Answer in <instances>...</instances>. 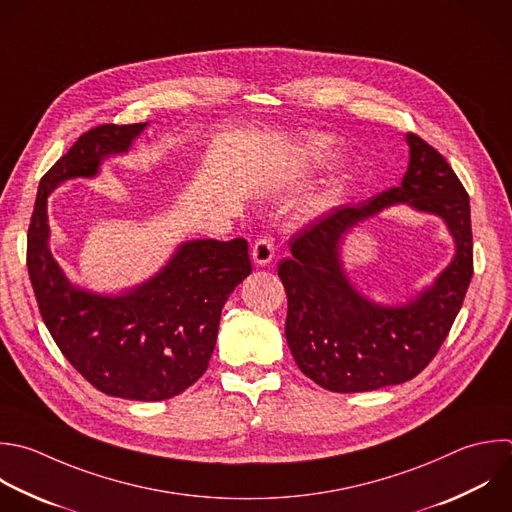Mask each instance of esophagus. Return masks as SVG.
I'll use <instances>...</instances> for the list:
<instances>
[{
    "label": "esophagus",
    "instance_id": "1",
    "mask_svg": "<svg viewBox=\"0 0 512 512\" xmlns=\"http://www.w3.org/2000/svg\"><path fill=\"white\" fill-rule=\"evenodd\" d=\"M274 258V242L268 236H260L256 240V244L252 246V260L258 266H266L270 264Z\"/></svg>",
    "mask_w": 512,
    "mask_h": 512
}]
</instances>
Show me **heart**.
<instances>
[{
	"mask_svg": "<svg viewBox=\"0 0 512 512\" xmlns=\"http://www.w3.org/2000/svg\"><path fill=\"white\" fill-rule=\"evenodd\" d=\"M336 154V146L334 140L330 136L324 134H310L308 138H304L298 146V156H296V164L300 168H320L324 166L328 160H332V156ZM330 200V196L326 198Z\"/></svg>",
	"mask_w": 512,
	"mask_h": 512,
	"instance_id": "b5f03b06",
	"label": "heart"
}]
</instances>
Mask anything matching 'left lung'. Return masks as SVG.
I'll list each match as a JSON object with an SVG mask.
<instances>
[{
  "label": "left lung",
  "instance_id": "obj_1",
  "mask_svg": "<svg viewBox=\"0 0 512 512\" xmlns=\"http://www.w3.org/2000/svg\"><path fill=\"white\" fill-rule=\"evenodd\" d=\"M402 184L356 206H340L288 242L278 264L288 296L286 340L298 368L332 392H366L420 374L436 356L472 278L470 202L448 162L416 134ZM442 217L455 240L453 262L432 287L402 307L368 301L339 260L344 233L388 205Z\"/></svg>",
  "mask_w": 512,
  "mask_h": 512
}]
</instances>
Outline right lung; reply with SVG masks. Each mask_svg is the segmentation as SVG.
I'll list each match as a JSON object with an SVG mask.
<instances>
[{"instance_id":"1","label":"right lung","mask_w":512,"mask_h":512,"mask_svg":"<svg viewBox=\"0 0 512 512\" xmlns=\"http://www.w3.org/2000/svg\"><path fill=\"white\" fill-rule=\"evenodd\" d=\"M148 124H104L82 134L42 178L30 230L28 272L42 318L70 364L100 392L166 400L208 368L222 308L252 272L248 242L190 240L144 284L102 296L74 286L50 252L48 196L66 180L94 178L126 154Z\"/></svg>"}]
</instances>
